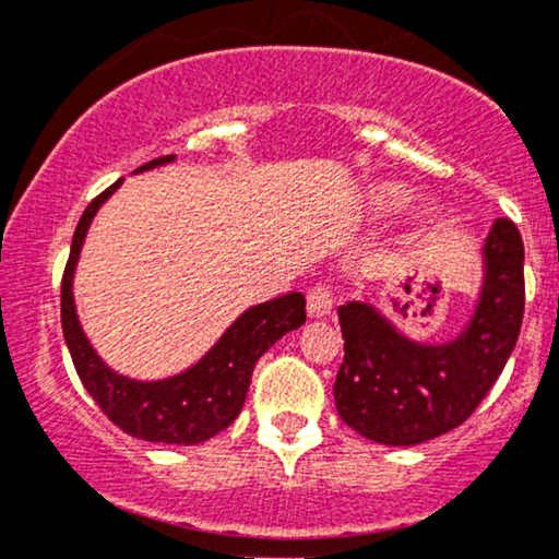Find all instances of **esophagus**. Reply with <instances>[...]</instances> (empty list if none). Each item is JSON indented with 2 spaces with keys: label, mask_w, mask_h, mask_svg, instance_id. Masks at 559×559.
Wrapping results in <instances>:
<instances>
[{
  "label": "esophagus",
  "mask_w": 559,
  "mask_h": 559,
  "mask_svg": "<svg viewBox=\"0 0 559 559\" xmlns=\"http://www.w3.org/2000/svg\"><path fill=\"white\" fill-rule=\"evenodd\" d=\"M331 310H333L331 288L323 284L312 286L310 292H307V312H310V318H325V316H331Z\"/></svg>",
  "instance_id": "34e87169"
}]
</instances>
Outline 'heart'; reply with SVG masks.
<instances>
[{
    "label": "heart",
    "mask_w": 559,
    "mask_h": 559,
    "mask_svg": "<svg viewBox=\"0 0 559 559\" xmlns=\"http://www.w3.org/2000/svg\"><path fill=\"white\" fill-rule=\"evenodd\" d=\"M404 202H407V191L400 189V186H383L373 197V207L378 213H394Z\"/></svg>",
    "instance_id": "1"
}]
</instances>
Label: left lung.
Instances as JSON below:
<instances>
[{
    "label": "left lung",
    "instance_id": "obj_1",
    "mask_svg": "<svg viewBox=\"0 0 559 559\" xmlns=\"http://www.w3.org/2000/svg\"><path fill=\"white\" fill-rule=\"evenodd\" d=\"M521 230L507 217L484 243V286L471 323L454 342L420 344L370 301L338 307L344 362L333 383L342 420L365 439L413 447L452 431L489 394L523 323Z\"/></svg>",
    "mask_w": 559,
    "mask_h": 559
}]
</instances>
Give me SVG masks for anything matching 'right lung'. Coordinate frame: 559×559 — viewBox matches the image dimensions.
Returning a JSON list of instances; mask_svg holds the SVG:
<instances>
[{"label":"right lung","instance_id":"obj_1","mask_svg":"<svg viewBox=\"0 0 559 559\" xmlns=\"http://www.w3.org/2000/svg\"><path fill=\"white\" fill-rule=\"evenodd\" d=\"M173 159H176L173 155L157 157L152 163L141 165L136 173L168 165ZM120 183H123V178L115 181L110 189L102 191L83 210L79 226H75L60 292L66 344L75 370H79L81 383L92 394V400L99 404L102 413L120 431L144 441H159V444H199V441L213 439L215 433H221L223 428H228L236 420V415L243 407V400H247L254 362L281 336L299 329L307 320L305 297L299 292H292L286 297L249 307L223 333L221 342L183 373L163 378V381H136V378L115 373L102 362L94 346L88 344L79 316H75L73 273L96 210L105 204V199L115 194Z\"/></svg>","mask_w":559,"mask_h":559}]
</instances>
